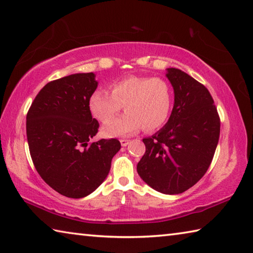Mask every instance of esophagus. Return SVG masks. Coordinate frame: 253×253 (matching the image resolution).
Masks as SVG:
<instances>
[{"label": "esophagus", "mask_w": 253, "mask_h": 253, "mask_svg": "<svg viewBox=\"0 0 253 253\" xmlns=\"http://www.w3.org/2000/svg\"><path fill=\"white\" fill-rule=\"evenodd\" d=\"M121 144H122V146H127V145L129 144V140H128V139H121Z\"/></svg>", "instance_id": "obj_1"}]
</instances>
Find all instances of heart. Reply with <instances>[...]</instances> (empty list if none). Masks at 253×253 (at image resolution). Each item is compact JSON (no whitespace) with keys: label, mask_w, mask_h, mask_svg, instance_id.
<instances>
[{"label":"heart","mask_w":253,"mask_h":253,"mask_svg":"<svg viewBox=\"0 0 253 253\" xmlns=\"http://www.w3.org/2000/svg\"><path fill=\"white\" fill-rule=\"evenodd\" d=\"M110 93L96 90L89 98V109L101 123L109 122L124 105L127 113L102 127L106 136L134 134L160 129L168 122L173 93L168 81L160 77L130 76L109 85Z\"/></svg>","instance_id":"obj_1"}]
</instances>
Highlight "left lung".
Here are the masks:
<instances>
[{
	"label": "left lung",
	"instance_id": "8db88e82",
	"mask_svg": "<svg viewBox=\"0 0 253 253\" xmlns=\"http://www.w3.org/2000/svg\"><path fill=\"white\" fill-rule=\"evenodd\" d=\"M174 107L166 125L144 138L137 172L161 193L179 194L198 183L211 165L220 137V117L207 88L185 72L169 68Z\"/></svg>",
	"mask_w": 253,
	"mask_h": 253
}]
</instances>
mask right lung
<instances>
[{
	"label": "right lung",
	"instance_id": "add662e5",
	"mask_svg": "<svg viewBox=\"0 0 253 253\" xmlns=\"http://www.w3.org/2000/svg\"><path fill=\"white\" fill-rule=\"evenodd\" d=\"M95 74H75L50 81L34 98L27 115V137L34 168L58 193L80 199L105 181L121 149L116 138L91 143L99 123L89 98Z\"/></svg>",
	"mask_w": 253,
	"mask_h": 253
}]
</instances>
